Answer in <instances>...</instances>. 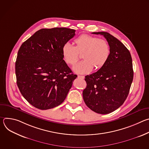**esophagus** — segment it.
<instances>
[{
	"mask_svg": "<svg viewBox=\"0 0 149 149\" xmlns=\"http://www.w3.org/2000/svg\"><path fill=\"white\" fill-rule=\"evenodd\" d=\"M78 78H80V79H84V76H82V75H78Z\"/></svg>",
	"mask_w": 149,
	"mask_h": 149,
	"instance_id": "1",
	"label": "esophagus"
}]
</instances>
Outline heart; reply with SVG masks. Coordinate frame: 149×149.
<instances>
[{
    "instance_id": "b5f03b06",
    "label": "heart",
    "mask_w": 149,
    "mask_h": 149,
    "mask_svg": "<svg viewBox=\"0 0 149 149\" xmlns=\"http://www.w3.org/2000/svg\"><path fill=\"white\" fill-rule=\"evenodd\" d=\"M75 47L66 42L61 49L62 55L65 62L74 65L79 58L78 53H82V61L73 67L74 72L80 74H88L93 68L98 70L108 61L111 49L107 40L87 34H82L74 40Z\"/></svg>"
}]
</instances>
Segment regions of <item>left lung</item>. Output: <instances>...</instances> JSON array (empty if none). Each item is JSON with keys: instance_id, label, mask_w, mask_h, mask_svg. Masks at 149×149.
I'll list each match as a JSON object with an SVG mask.
<instances>
[{"instance_id": "left-lung-1", "label": "left lung", "mask_w": 149, "mask_h": 149, "mask_svg": "<svg viewBox=\"0 0 149 149\" xmlns=\"http://www.w3.org/2000/svg\"><path fill=\"white\" fill-rule=\"evenodd\" d=\"M93 33L104 36L111 54L104 67L86 76L87 87L82 95L89 109L106 114L118 109L128 96L133 79L132 58L128 49L113 35L105 32Z\"/></svg>"}]
</instances>
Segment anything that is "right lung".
Returning a JSON list of instances; mask_svg holds the SVG:
<instances>
[{"mask_svg": "<svg viewBox=\"0 0 149 149\" xmlns=\"http://www.w3.org/2000/svg\"><path fill=\"white\" fill-rule=\"evenodd\" d=\"M75 32L66 28L41 29L20 46L15 62L16 83L33 107L52 109L66 98L77 75L63 59L61 49Z\"/></svg>", "mask_w": 149, "mask_h": 149, "instance_id": "add662e5", "label": "right lung"}]
</instances>
